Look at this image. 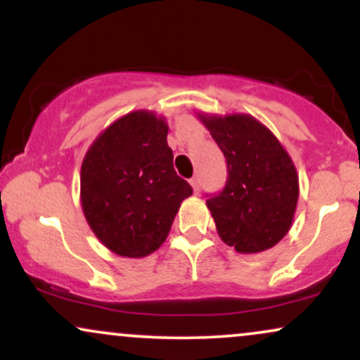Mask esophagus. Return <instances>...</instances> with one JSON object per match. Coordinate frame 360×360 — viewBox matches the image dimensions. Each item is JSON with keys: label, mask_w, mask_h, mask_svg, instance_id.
<instances>
[{"label": "esophagus", "mask_w": 360, "mask_h": 360, "mask_svg": "<svg viewBox=\"0 0 360 360\" xmlns=\"http://www.w3.org/2000/svg\"><path fill=\"white\" fill-rule=\"evenodd\" d=\"M189 184H191L194 193H196V194L200 193V179H198V177H193V179L189 181Z\"/></svg>", "instance_id": "esophagus-1"}]
</instances>
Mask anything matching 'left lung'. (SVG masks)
I'll return each instance as SVG.
<instances>
[{
  "label": "left lung",
  "mask_w": 360,
  "mask_h": 360,
  "mask_svg": "<svg viewBox=\"0 0 360 360\" xmlns=\"http://www.w3.org/2000/svg\"><path fill=\"white\" fill-rule=\"evenodd\" d=\"M196 117L226 159L229 179L218 196L206 200L217 232L240 254L272 249L295 220L300 179L291 155L278 137L249 113Z\"/></svg>",
  "instance_id": "8db88e82"
}]
</instances>
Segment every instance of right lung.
I'll list each match as a JSON object with an SVG mask.
<instances>
[{"label":"right lung","mask_w":360,"mask_h":360,"mask_svg":"<svg viewBox=\"0 0 360 360\" xmlns=\"http://www.w3.org/2000/svg\"><path fill=\"white\" fill-rule=\"evenodd\" d=\"M167 122L150 110L115 120L81 166V206L89 229L120 257L142 259L166 242L191 186L176 174Z\"/></svg>","instance_id":"obj_1"}]
</instances>
